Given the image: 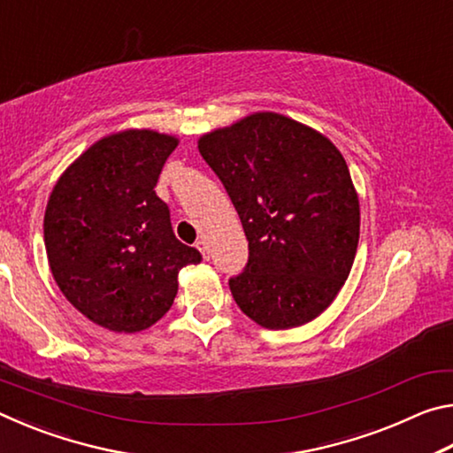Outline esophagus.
<instances>
[{"label": "esophagus", "mask_w": 453, "mask_h": 453, "mask_svg": "<svg viewBox=\"0 0 453 453\" xmlns=\"http://www.w3.org/2000/svg\"><path fill=\"white\" fill-rule=\"evenodd\" d=\"M196 245H197V250L202 251V256H203L205 259H210V245H208V240H205V237H199V240L196 242Z\"/></svg>", "instance_id": "34e87169"}]
</instances>
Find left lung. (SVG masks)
<instances>
[{
	"instance_id": "obj_1",
	"label": "left lung",
	"mask_w": 453,
	"mask_h": 453,
	"mask_svg": "<svg viewBox=\"0 0 453 453\" xmlns=\"http://www.w3.org/2000/svg\"><path fill=\"white\" fill-rule=\"evenodd\" d=\"M248 237L235 303L267 329L316 319L354 265L359 202L340 150L316 129L257 111L199 137Z\"/></svg>"
}]
</instances>
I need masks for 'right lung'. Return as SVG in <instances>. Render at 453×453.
<instances>
[{
	"instance_id": "add662e5",
	"label": "right lung",
	"mask_w": 453,
	"mask_h": 453,
	"mask_svg": "<svg viewBox=\"0 0 453 453\" xmlns=\"http://www.w3.org/2000/svg\"><path fill=\"white\" fill-rule=\"evenodd\" d=\"M178 137L126 129L88 148L61 173L43 218L48 262L61 294L94 324L142 332L172 308L181 267L202 262L173 235L156 196Z\"/></svg>"
}]
</instances>
